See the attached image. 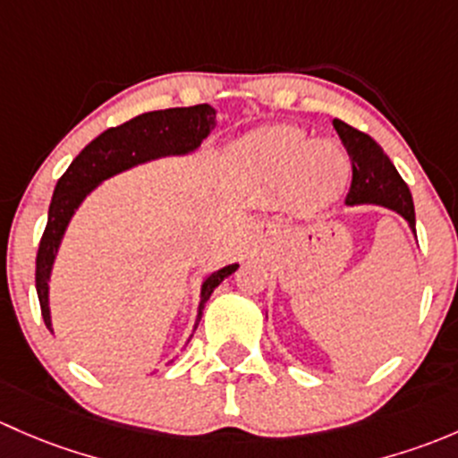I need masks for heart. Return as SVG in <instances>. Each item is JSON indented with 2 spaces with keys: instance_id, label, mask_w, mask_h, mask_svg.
I'll use <instances>...</instances> for the list:
<instances>
[{
  "instance_id": "1",
  "label": "heart",
  "mask_w": 458,
  "mask_h": 458,
  "mask_svg": "<svg viewBox=\"0 0 458 458\" xmlns=\"http://www.w3.org/2000/svg\"><path fill=\"white\" fill-rule=\"evenodd\" d=\"M235 163L264 178L289 174L293 194L309 209L337 198L348 174V158L333 140H310L300 127L267 125L233 148Z\"/></svg>"
}]
</instances>
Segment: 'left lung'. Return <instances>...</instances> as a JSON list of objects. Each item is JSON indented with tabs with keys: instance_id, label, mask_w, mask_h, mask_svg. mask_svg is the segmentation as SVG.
Listing matches in <instances>:
<instances>
[{
	"instance_id": "left-lung-1",
	"label": "left lung",
	"mask_w": 458,
	"mask_h": 458,
	"mask_svg": "<svg viewBox=\"0 0 458 458\" xmlns=\"http://www.w3.org/2000/svg\"><path fill=\"white\" fill-rule=\"evenodd\" d=\"M333 127L337 130L339 139H342L344 148L348 152V158H351L352 181L351 190L346 194V205H364V202H369V205L388 207V209L403 216L410 227H412L414 235H417L412 194H410L408 185L394 169V165L384 154V149L369 134L355 130V127L344 123V121L335 119Z\"/></svg>"
}]
</instances>
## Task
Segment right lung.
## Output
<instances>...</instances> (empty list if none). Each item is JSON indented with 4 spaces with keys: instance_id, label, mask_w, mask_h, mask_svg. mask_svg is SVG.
<instances>
[{
    "instance_id": "right-lung-1",
    "label": "right lung",
    "mask_w": 458,
    "mask_h": 458,
    "mask_svg": "<svg viewBox=\"0 0 458 458\" xmlns=\"http://www.w3.org/2000/svg\"><path fill=\"white\" fill-rule=\"evenodd\" d=\"M214 125L216 110L207 106V103L191 107H169V110L145 112V114L134 116V119H130L123 125L110 127L103 134H98L70 163L64 176L56 181L53 202H50L48 209V225H46V231L39 242V251H37L35 284L41 304V318H44L46 327H53L48 309V280L50 271H53L56 249H59L64 231L68 227L74 209L81 205L83 198L101 181L119 172H125V169L134 167V165L145 163V160L169 157V154L194 152L198 145L202 143V139L209 136ZM235 268H238V264H229V267L211 273L202 282L196 327L202 318L205 301L211 298L216 286L225 277H229Z\"/></svg>"
}]
</instances>
